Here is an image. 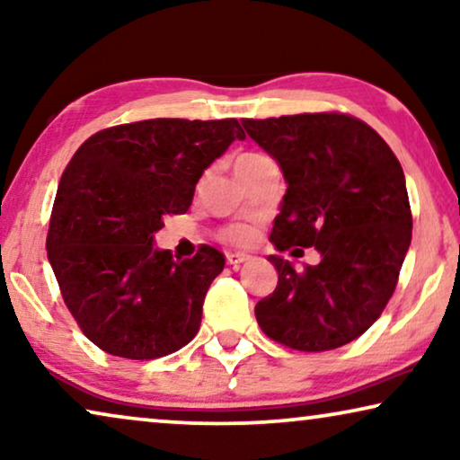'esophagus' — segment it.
<instances>
[{
    "instance_id": "34e87169",
    "label": "esophagus",
    "mask_w": 460,
    "mask_h": 460,
    "mask_svg": "<svg viewBox=\"0 0 460 460\" xmlns=\"http://www.w3.org/2000/svg\"><path fill=\"white\" fill-rule=\"evenodd\" d=\"M226 261H228V266H232V268H241L244 261H249V255H244V253H228V255H226Z\"/></svg>"
}]
</instances>
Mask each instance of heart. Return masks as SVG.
Returning <instances> with one entry per match:
<instances>
[{"mask_svg":"<svg viewBox=\"0 0 460 460\" xmlns=\"http://www.w3.org/2000/svg\"><path fill=\"white\" fill-rule=\"evenodd\" d=\"M263 155L260 153H244L238 156L236 165H244V163H251V161H257L261 159ZM219 238L230 244H247L251 238H253V228L247 224H232V226H226V228L219 232Z\"/></svg>","mask_w":460,"mask_h":460,"instance_id":"1","label":"heart"}]
</instances>
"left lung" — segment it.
Listing matches in <instances>:
<instances>
[{"label": "left lung", "instance_id": "left-lung-1", "mask_svg": "<svg viewBox=\"0 0 460 460\" xmlns=\"http://www.w3.org/2000/svg\"><path fill=\"white\" fill-rule=\"evenodd\" d=\"M243 128L287 181L270 241L276 251L320 253L304 272L280 255L268 257L279 285L255 305L257 323L287 348H341L385 310L411 247L400 161L373 128L339 112L243 119Z\"/></svg>", "mask_w": 460, "mask_h": 460}]
</instances>
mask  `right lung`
<instances>
[{
    "label": "right lung",
    "instance_id": "right-lung-1",
    "mask_svg": "<svg viewBox=\"0 0 460 460\" xmlns=\"http://www.w3.org/2000/svg\"><path fill=\"white\" fill-rule=\"evenodd\" d=\"M234 140L236 119H150L93 134L62 173L48 230V260L81 331L106 354L153 360L199 332L203 301L224 255L192 260L156 249L165 216L192 205L207 167Z\"/></svg>",
    "mask_w": 460,
    "mask_h": 460
}]
</instances>
